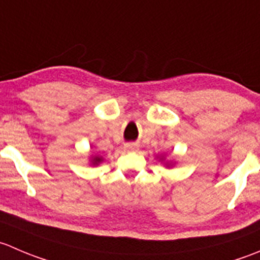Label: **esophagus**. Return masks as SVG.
Here are the masks:
<instances>
[{
    "instance_id": "esophagus-1",
    "label": "esophagus",
    "mask_w": 260,
    "mask_h": 260,
    "mask_svg": "<svg viewBox=\"0 0 260 260\" xmlns=\"http://www.w3.org/2000/svg\"><path fill=\"white\" fill-rule=\"evenodd\" d=\"M125 148L131 151H135V150H138V146L136 145V143H128V145H125Z\"/></svg>"
}]
</instances>
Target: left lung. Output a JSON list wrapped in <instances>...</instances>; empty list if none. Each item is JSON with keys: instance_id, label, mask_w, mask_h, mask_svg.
<instances>
[{"instance_id": "left-lung-1", "label": "left lung", "mask_w": 260, "mask_h": 260, "mask_svg": "<svg viewBox=\"0 0 260 260\" xmlns=\"http://www.w3.org/2000/svg\"><path fill=\"white\" fill-rule=\"evenodd\" d=\"M156 158H157L158 161H160L161 164H164V165H165V168H171V166H174V161H169V160H166V155H158V156H156Z\"/></svg>"}]
</instances>
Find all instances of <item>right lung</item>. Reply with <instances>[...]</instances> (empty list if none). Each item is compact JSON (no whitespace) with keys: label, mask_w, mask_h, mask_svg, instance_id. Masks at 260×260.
<instances>
[{"label":"right lung","mask_w":260,"mask_h":260,"mask_svg":"<svg viewBox=\"0 0 260 260\" xmlns=\"http://www.w3.org/2000/svg\"><path fill=\"white\" fill-rule=\"evenodd\" d=\"M90 165L91 166H98L99 164H102L104 161V157L100 155H90Z\"/></svg>","instance_id":"obj_1"}]
</instances>
